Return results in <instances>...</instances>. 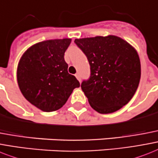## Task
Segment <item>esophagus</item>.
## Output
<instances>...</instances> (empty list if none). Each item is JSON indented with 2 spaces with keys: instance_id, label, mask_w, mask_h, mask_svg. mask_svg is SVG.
<instances>
[{
  "instance_id": "1",
  "label": "esophagus",
  "mask_w": 158,
  "mask_h": 158,
  "mask_svg": "<svg viewBox=\"0 0 158 158\" xmlns=\"http://www.w3.org/2000/svg\"><path fill=\"white\" fill-rule=\"evenodd\" d=\"M75 77H76L77 79H78L79 82L81 81V78H80V75H79V74H78V73H77L76 75H75Z\"/></svg>"
}]
</instances>
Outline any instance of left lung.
I'll return each instance as SVG.
<instances>
[{
	"mask_svg": "<svg viewBox=\"0 0 158 158\" xmlns=\"http://www.w3.org/2000/svg\"><path fill=\"white\" fill-rule=\"evenodd\" d=\"M88 58L91 74L81 88L92 108L110 114L131 101L139 86V55L130 44L115 35L75 40Z\"/></svg>",
	"mask_w": 158,
	"mask_h": 158,
	"instance_id": "1",
	"label": "left lung"
}]
</instances>
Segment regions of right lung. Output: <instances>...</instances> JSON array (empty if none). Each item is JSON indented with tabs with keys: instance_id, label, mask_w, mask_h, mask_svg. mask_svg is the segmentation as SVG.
Masks as SVG:
<instances>
[{
	"instance_id": "1",
	"label": "right lung",
	"mask_w": 158,
	"mask_h": 158,
	"mask_svg": "<svg viewBox=\"0 0 158 158\" xmlns=\"http://www.w3.org/2000/svg\"><path fill=\"white\" fill-rule=\"evenodd\" d=\"M71 39L37 43L22 56L17 70L20 91L31 104L44 112L59 110L80 84L68 73L64 54Z\"/></svg>"
}]
</instances>
